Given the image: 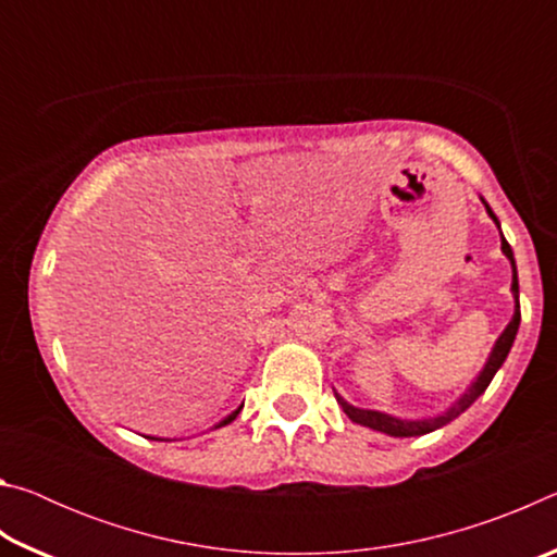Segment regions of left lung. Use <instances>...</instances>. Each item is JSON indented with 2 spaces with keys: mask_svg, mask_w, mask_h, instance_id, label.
<instances>
[{
  "mask_svg": "<svg viewBox=\"0 0 557 557\" xmlns=\"http://www.w3.org/2000/svg\"><path fill=\"white\" fill-rule=\"evenodd\" d=\"M484 203V209L488 213V219L496 223L498 233H502V223H498L496 213L492 211V206L484 201V196H479ZM502 252L506 256V260L511 262V270H513V280H511V295H513V317L511 322L506 324V329L502 332V336L496 338V344L492 348V354H488L484 369L474 375V381H471L465 393L459 395V398L449 405L445 412L440 414H432V418H420V420H410V418H398V414H388V412H381V410H369V408H356V405L348 403L346 398L336 393V400L342 405L344 412L348 414V420L356 422V425H363V428H371V430H379L383 435H391V437H420V435H428V432H435L440 428H445L447 422H451L455 418H459L461 412H465L471 403H474L479 395H482L488 383L496 375V371L502 369L508 351H511V346L516 342V334H518V324H521V305H518V272H516V258H513V250L511 245L506 243L504 233H502Z\"/></svg>",
  "mask_w": 557,
  "mask_h": 557,
  "instance_id": "8db88e82",
  "label": "left lung"
}]
</instances>
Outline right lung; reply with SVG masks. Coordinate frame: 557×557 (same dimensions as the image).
<instances>
[{
	"label": "right lung",
	"instance_id": "right-lung-1",
	"mask_svg": "<svg viewBox=\"0 0 557 557\" xmlns=\"http://www.w3.org/2000/svg\"><path fill=\"white\" fill-rule=\"evenodd\" d=\"M240 410H243V405H240V408H238V410H233V412L228 414V418H223V420H221V422H219V425H215V428H223V425H228V422H233L235 418H238V412H240ZM149 440H159V437H149Z\"/></svg>",
	"mask_w": 557,
	"mask_h": 557
}]
</instances>
